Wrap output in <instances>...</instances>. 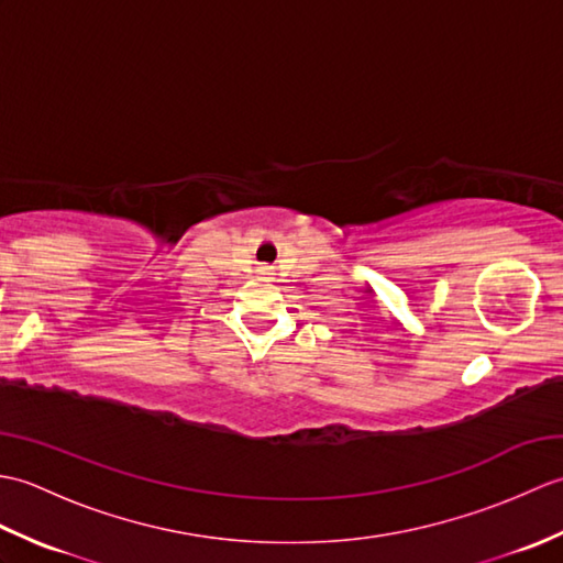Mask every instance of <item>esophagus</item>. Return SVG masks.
<instances>
[{
    "mask_svg": "<svg viewBox=\"0 0 563 563\" xmlns=\"http://www.w3.org/2000/svg\"><path fill=\"white\" fill-rule=\"evenodd\" d=\"M261 273H263V275H271V268H261Z\"/></svg>",
    "mask_w": 563,
    "mask_h": 563,
    "instance_id": "obj_1",
    "label": "esophagus"
}]
</instances>
